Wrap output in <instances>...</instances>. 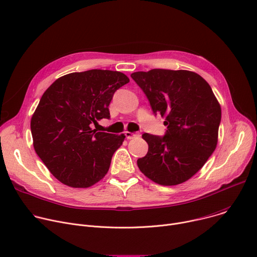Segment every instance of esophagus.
I'll use <instances>...</instances> for the list:
<instances>
[{
	"mask_svg": "<svg viewBox=\"0 0 257 257\" xmlns=\"http://www.w3.org/2000/svg\"><path fill=\"white\" fill-rule=\"evenodd\" d=\"M125 136H126V139H127V140H132V139H134V138L139 137V134H138V133H132V132H130V131H126V132H125Z\"/></svg>",
	"mask_w": 257,
	"mask_h": 257,
	"instance_id": "esophagus-1",
	"label": "esophagus"
}]
</instances>
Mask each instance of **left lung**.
I'll use <instances>...</instances> for the list:
<instances>
[{
    "label": "left lung",
    "mask_w": 257,
    "mask_h": 257,
    "mask_svg": "<svg viewBox=\"0 0 257 257\" xmlns=\"http://www.w3.org/2000/svg\"><path fill=\"white\" fill-rule=\"evenodd\" d=\"M155 114L165 117L164 138L144 133L149 149L138 159L146 177L160 185L187 181L205 165L218 145L221 106L211 87L195 72L154 69L136 72Z\"/></svg>",
    "instance_id": "8db88e82"
}]
</instances>
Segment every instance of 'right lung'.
Here are the masks:
<instances>
[{"label":"right lung","instance_id":"right-lung-1","mask_svg":"<svg viewBox=\"0 0 257 257\" xmlns=\"http://www.w3.org/2000/svg\"><path fill=\"white\" fill-rule=\"evenodd\" d=\"M128 82L120 72L90 70L64 75L44 92L31 117L33 147L61 183L85 188L105 177L126 137L91 126L109 118L114 91Z\"/></svg>","mask_w":257,"mask_h":257}]
</instances>
